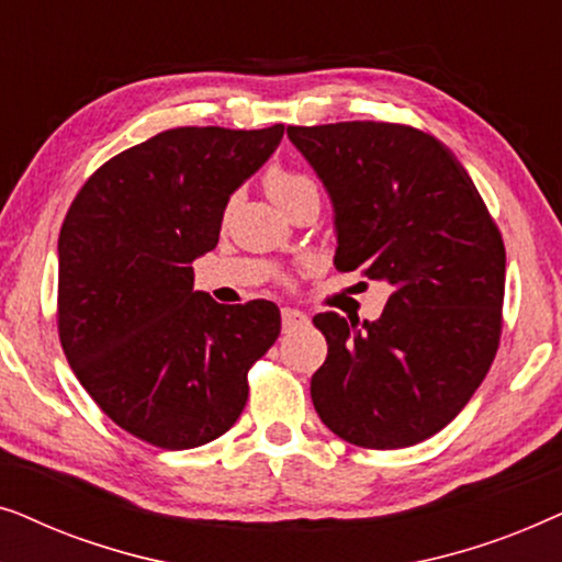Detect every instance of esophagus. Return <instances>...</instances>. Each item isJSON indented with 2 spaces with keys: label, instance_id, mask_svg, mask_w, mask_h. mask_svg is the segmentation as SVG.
<instances>
[{
  "label": "esophagus",
  "instance_id": "1",
  "mask_svg": "<svg viewBox=\"0 0 562 562\" xmlns=\"http://www.w3.org/2000/svg\"><path fill=\"white\" fill-rule=\"evenodd\" d=\"M306 322H310V317H306L304 312L291 310V306H283V310H281V325H283V329H296V327L306 325Z\"/></svg>",
  "mask_w": 562,
  "mask_h": 562
}]
</instances>
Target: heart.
Returning <instances> with one entry per match:
<instances>
[{
  "instance_id": "obj_1",
  "label": "heart",
  "mask_w": 562,
  "mask_h": 562,
  "mask_svg": "<svg viewBox=\"0 0 562 562\" xmlns=\"http://www.w3.org/2000/svg\"><path fill=\"white\" fill-rule=\"evenodd\" d=\"M263 187L268 191V196L273 199L276 204H286L291 196H296L299 191L304 189H312L314 183L306 179L302 173H294V171H286V168H268L266 176H263Z\"/></svg>"
}]
</instances>
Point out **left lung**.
<instances>
[{"label": "left lung", "mask_w": 562, "mask_h": 562, "mask_svg": "<svg viewBox=\"0 0 562 562\" xmlns=\"http://www.w3.org/2000/svg\"><path fill=\"white\" fill-rule=\"evenodd\" d=\"M335 212V268L389 286L373 322L314 317L327 360L312 402L360 448L417 445L458 417L502 335L504 240L460 160L391 122L289 127Z\"/></svg>", "instance_id": "1"}]
</instances>
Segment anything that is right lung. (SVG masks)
Segmentation results:
<instances>
[{
	"label": "right lung",
	"instance_id": "right-lung-1",
	"mask_svg": "<svg viewBox=\"0 0 562 562\" xmlns=\"http://www.w3.org/2000/svg\"><path fill=\"white\" fill-rule=\"evenodd\" d=\"M283 125L176 127L99 168L58 237V335L106 417L166 450L217 440L248 371L281 333L273 302L217 304L194 263L217 248L229 196L273 156Z\"/></svg>",
	"mask_w": 562,
	"mask_h": 562
}]
</instances>
